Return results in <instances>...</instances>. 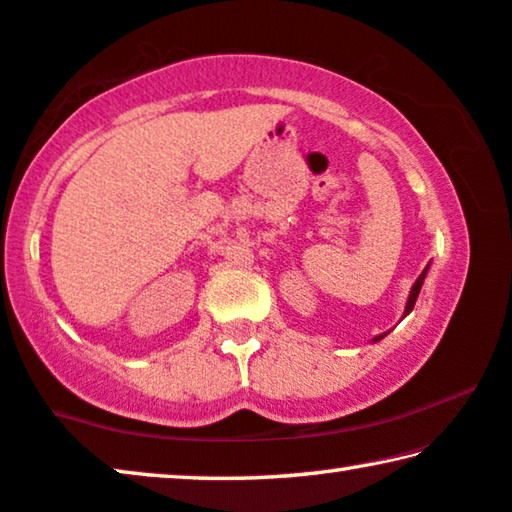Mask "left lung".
Here are the masks:
<instances>
[{"label": "left lung", "instance_id": "obj_1", "mask_svg": "<svg viewBox=\"0 0 512 512\" xmlns=\"http://www.w3.org/2000/svg\"><path fill=\"white\" fill-rule=\"evenodd\" d=\"M425 273H427V269L421 273V276H418V280L414 282V287H411V294H409V301H407V308H404V315H409L411 310H414V305H416V299H418V292H421V287H423V280H425ZM386 335V333H384ZM384 335H377L375 338V342L377 340H381L384 338Z\"/></svg>", "mask_w": 512, "mask_h": 512}]
</instances>
